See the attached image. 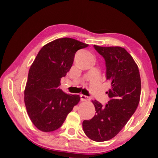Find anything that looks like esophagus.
Listing matches in <instances>:
<instances>
[{
    "label": "esophagus",
    "instance_id": "obj_1",
    "mask_svg": "<svg viewBox=\"0 0 158 158\" xmlns=\"http://www.w3.org/2000/svg\"><path fill=\"white\" fill-rule=\"evenodd\" d=\"M81 100L82 101H88L89 100V97L87 96H85V95H83V94H81Z\"/></svg>",
    "mask_w": 158,
    "mask_h": 158
}]
</instances>
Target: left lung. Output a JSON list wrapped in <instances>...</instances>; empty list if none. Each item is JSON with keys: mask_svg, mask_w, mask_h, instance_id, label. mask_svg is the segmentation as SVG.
<instances>
[{"mask_svg": "<svg viewBox=\"0 0 158 158\" xmlns=\"http://www.w3.org/2000/svg\"><path fill=\"white\" fill-rule=\"evenodd\" d=\"M94 48L105 60L106 80L111 83L106 92L110 99L106 106L92 101L96 114L91 119L83 121V129L90 139L104 142L115 137L135 112L141 94V79L137 64L124 48L97 45Z\"/></svg>", "mask_w": 158, "mask_h": 158, "instance_id": "left-lung-1", "label": "left lung"}]
</instances>
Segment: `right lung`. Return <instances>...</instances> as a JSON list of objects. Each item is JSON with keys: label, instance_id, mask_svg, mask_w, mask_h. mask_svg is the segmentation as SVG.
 <instances>
[{"label": "right lung", "instance_id": "right-lung-1", "mask_svg": "<svg viewBox=\"0 0 158 158\" xmlns=\"http://www.w3.org/2000/svg\"><path fill=\"white\" fill-rule=\"evenodd\" d=\"M88 44L72 38L57 39L44 45L30 67L24 90L27 114L34 126L44 132L57 130L80 101L78 95L60 89L77 50Z\"/></svg>", "mask_w": 158, "mask_h": 158}]
</instances>
